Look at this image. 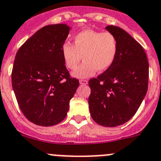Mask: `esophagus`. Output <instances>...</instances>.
Segmentation results:
<instances>
[{"instance_id": "esophagus-1", "label": "esophagus", "mask_w": 161, "mask_h": 161, "mask_svg": "<svg viewBox=\"0 0 161 161\" xmlns=\"http://www.w3.org/2000/svg\"><path fill=\"white\" fill-rule=\"evenodd\" d=\"M88 82V81L87 80H80V85H87Z\"/></svg>"}]
</instances>
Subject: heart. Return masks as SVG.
Returning a JSON list of instances; mask_svg holds the SVG:
<instances>
[{"label":"heart","mask_w":161,"mask_h":161,"mask_svg":"<svg viewBox=\"0 0 161 161\" xmlns=\"http://www.w3.org/2000/svg\"><path fill=\"white\" fill-rule=\"evenodd\" d=\"M119 50V42L110 32L86 29L78 32L73 37V45L64 42L61 53L66 67L75 70L83 57L84 62L73 76L86 78L98 72L109 69L116 60Z\"/></svg>","instance_id":"b5f03b06"}]
</instances>
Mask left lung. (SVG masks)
<instances>
[{"label":"left lung","instance_id":"8db88e82","mask_svg":"<svg viewBox=\"0 0 161 161\" xmlns=\"http://www.w3.org/2000/svg\"><path fill=\"white\" fill-rule=\"evenodd\" d=\"M106 29L117 38L118 54L109 69L89 80L88 104L96 123L116 127L129 121L142 103L148 90V61L141 44L124 29L113 25Z\"/></svg>","mask_w":161,"mask_h":161}]
</instances>
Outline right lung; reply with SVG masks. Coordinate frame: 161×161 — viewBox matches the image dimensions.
Listing matches in <instances>:
<instances>
[{"mask_svg":"<svg viewBox=\"0 0 161 161\" xmlns=\"http://www.w3.org/2000/svg\"><path fill=\"white\" fill-rule=\"evenodd\" d=\"M69 29L64 24L41 28L16 54L12 85L24 116L35 125L53 126L62 121L79 86L61 53Z\"/></svg>","mask_w":161,"mask_h":161,"instance_id":"1","label":"right lung"}]
</instances>
